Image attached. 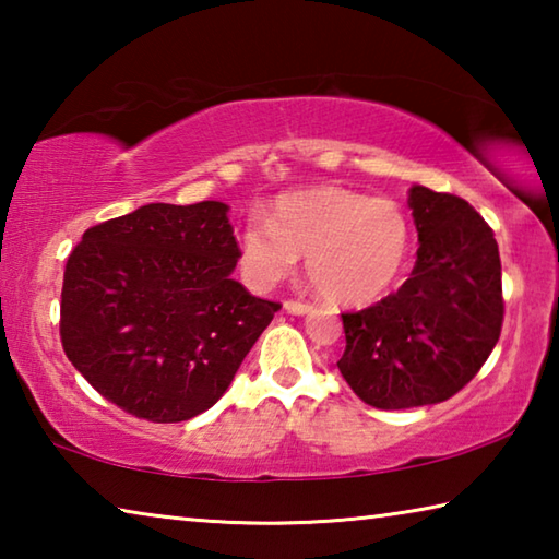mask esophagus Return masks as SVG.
I'll return each mask as SVG.
<instances>
[{"label":"esophagus","instance_id":"1","mask_svg":"<svg viewBox=\"0 0 559 559\" xmlns=\"http://www.w3.org/2000/svg\"><path fill=\"white\" fill-rule=\"evenodd\" d=\"M283 308H286V313H290V316L313 313V306H310V302H302V300H286L283 302Z\"/></svg>","mask_w":559,"mask_h":559}]
</instances>
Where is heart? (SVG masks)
I'll return each instance as SVG.
<instances>
[{
	"instance_id": "b5f03b06",
	"label": "heart",
	"mask_w": 559,
	"mask_h": 559,
	"mask_svg": "<svg viewBox=\"0 0 559 559\" xmlns=\"http://www.w3.org/2000/svg\"><path fill=\"white\" fill-rule=\"evenodd\" d=\"M412 231L390 200L343 187H310L273 202L239 239V266L253 288H273L306 257L308 278L337 306H370L404 273Z\"/></svg>"
}]
</instances>
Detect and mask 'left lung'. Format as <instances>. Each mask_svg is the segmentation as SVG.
I'll return each instance as SVG.
<instances>
[{"label":"left lung","instance_id":"8db88e82","mask_svg":"<svg viewBox=\"0 0 559 559\" xmlns=\"http://www.w3.org/2000/svg\"><path fill=\"white\" fill-rule=\"evenodd\" d=\"M419 251L412 278L374 306L345 313L340 374L365 404H439L484 367L503 325L493 231L453 194L414 185L406 200Z\"/></svg>","mask_w":559,"mask_h":559}]
</instances>
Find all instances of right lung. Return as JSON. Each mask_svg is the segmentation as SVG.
I'll return each instance as SVG.
<instances>
[{"label":"right lung","mask_w":559,"mask_h":559,"mask_svg":"<svg viewBox=\"0 0 559 559\" xmlns=\"http://www.w3.org/2000/svg\"><path fill=\"white\" fill-rule=\"evenodd\" d=\"M236 261L224 202H155L93 226L63 273L66 357L138 419L206 412L281 310L231 278Z\"/></svg>","instance_id":"add662e5"}]
</instances>
